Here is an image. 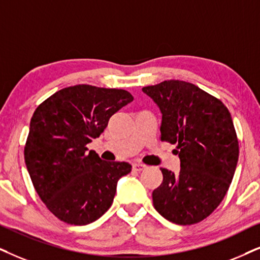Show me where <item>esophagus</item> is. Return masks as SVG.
<instances>
[{
    "instance_id": "34e87169",
    "label": "esophagus",
    "mask_w": 260,
    "mask_h": 260,
    "mask_svg": "<svg viewBox=\"0 0 260 260\" xmlns=\"http://www.w3.org/2000/svg\"><path fill=\"white\" fill-rule=\"evenodd\" d=\"M145 168H146V166L143 163H134L133 164V170H136V172H141V170H144Z\"/></svg>"
}]
</instances>
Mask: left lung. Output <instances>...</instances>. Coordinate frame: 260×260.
I'll return each instance as SVG.
<instances>
[{
  "instance_id": "1",
  "label": "left lung",
  "mask_w": 260,
  "mask_h": 260,
  "mask_svg": "<svg viewBox=\"0 0 260 260\" xmlns=\"http://www.w3.org/2000/svg\"><path fill=\"white\" fill-rule=\"evenodd\" d=\"M143 91L162 111L160 140L176 144L179 174L160 168L154 209L180 225L202 222L217 209L234 176L239 139L228 108L196 85L166 80Z\"/></svg>"
}]
</instances>
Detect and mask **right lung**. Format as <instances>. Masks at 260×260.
Segmentation results:
<instances>
[{
	"mask_svg": "<svg viewBox=\"0 0 260 260\" xmlns=\"http://www.w3.org/2000/svg\"><path fill=\"white\" fill-rule=\"evenodd\" d=\"M133 100L126 90L81 84L55 92L35 110L25 163L39 198L60 221L88 224L111 206L117 181L132 166L104 162L86 145Z\"/></svg>",
	"mask_w": 260,
	"mask_h": 260,
	"instance_id": "1",
	"label": "right lung"
}]
</instances>
